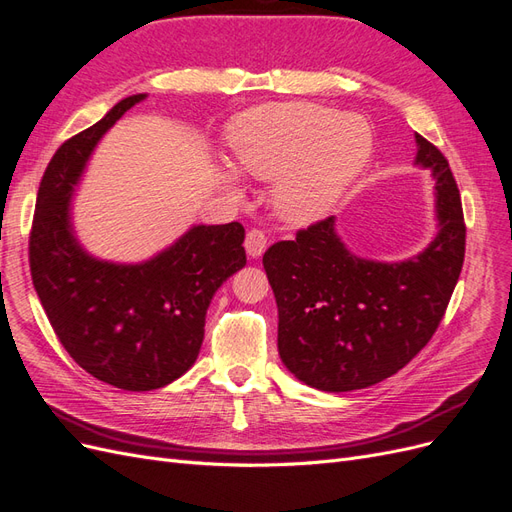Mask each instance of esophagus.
Instances as JSON below:
<instances>
[{
  "label": "esophagus",
  "instance_id": "obj_1",
  "mask_svg": "<svg viewBox=\"0 0 512 512\" xmlns=\"http://www.w3.org/2000/svg\"><path fill=\"white\" fill-rule=\"evenodd\" d=\"M265 247H267L265 232L258 230V228L247 230V235H245V252H247V256L258 258V256H262V252H265Z\"/></svg>",
  "mask_w": 512,
  "mask_h": 512
}]
</instances>
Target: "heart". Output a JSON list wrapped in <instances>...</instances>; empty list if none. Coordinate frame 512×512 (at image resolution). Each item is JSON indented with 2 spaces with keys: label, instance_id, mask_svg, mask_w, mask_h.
<instances>
[{
  "label": "heart",
  "instance_id": "b5f03b06",
  "mask_svg": "<svg viewBox=\"0 0 512 512\" xmlns=\"http://www.w3.org/2000/svg\"><path fill=\"white\" fill-rule=\"evenodd\" d=\"M228 143L239 170L275 181L273 207L305 226L324 218L359 177L374 151L369 121L316 102H275L250 108L230 123ZM220 183L239 190L232 168Z\"/></svg>",
  "mask_w": 512,
  "mask_h": 512
}]
</instances>
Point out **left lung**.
<instances>
[{
  "label": "left lung",
  "instance_id": "8db88e82",
  "mask_svg": "<svg viewBox=\"0 0 512 512\" xmlns=\"http://www.w3.org/2000/svg\"><path fill=\"white\" fill-rule=\"evenodd\" d=\"M416 164L436 179L438 235L401 262L352 254L335 218L273 243L262 256L277 303V350L290 374L318 391L382 382L436 333L466 256V224L442 151L416 134Z\"/></svg>",
  "mask_w": 512,
  "mask_h": 512
}]
</instances>
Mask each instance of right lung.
Segmentation results:
<instances>
[{
	"label": "right lung",
	"mask_w": 512,
	"mask_h": 512,
	"mask_svg": "<svg viewBox=\"0 0 512 512\" xmlns=\"http://www.w3.org/2000/svg\"><path fill=\"white\" fill-rule=\"evenodd\" d=\"M145 98H123L55 151L29 235L34 288L61 346L87 374L123 391L160 389L194 365L215 290L245 267L239 222L192 226L138 265L98 260L76 241L74 188L100 138Z\"/></svg>",
	"instance_id": "1"
}]
</instances>
